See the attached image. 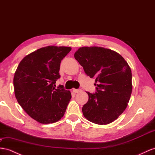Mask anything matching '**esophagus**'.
<instances>
[{"mask_svg":"<svg viewBox=\"0 0 155 155\" xmlns=\"http://www.w3.org/2000/svg\"><path fill=\"white\" fill-rule=\"evenodd\" d=\"M81 89H73V92L74 93H78V92H81Z\"/></svg>","mask_w":155,"mask_h":155,"instance_id":"34e87169","label":"esophagus"}]
</instances>
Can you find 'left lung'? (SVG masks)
<instances>
[{
	"label": "left lung",
	"mask_w": 155,
	"mask_h": 155,
	"mask_svg": "<svg viewBox=\"0 0 155 155\" xmlns=\"http://www.w3.org/2000/svg\"><path fill=\"white\" fill-rule=\"evenodd\" d=\"M74 58L86 74L95 79L96 94L88 93L84 117L100 125L111 123L124 111L132 92V71L121 55L98 46L79 48Z\"/></svg>",
	"instance_id": "obj_1"
}]
</instances>
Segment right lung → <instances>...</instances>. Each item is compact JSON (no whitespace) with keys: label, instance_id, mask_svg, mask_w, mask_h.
Returning <instances> with one entry per match:
<instances>
[{"label":"right lung","instance_id":"obj_1","mask_svg":"<svg viewBox=\"0 0 155 155\" xmlns=\"http://www.w3.org/2000/svg\"><path fill=\"white\" fill-rule=\"evenodd\" d=\"M71 50L67 46L41 48L23 58L14 73V93L18 104L41 124L60 120L71 99L70 91L63 86L55 88L60 77V63Z\"/></svg>","mask_w":155,"mask_h":155}]
</instances>
